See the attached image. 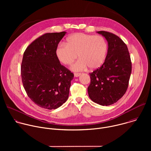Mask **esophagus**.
I'll list each match as a JSON object with an SVG mask.
<instances>
[{"label": "esophagus", "mask_w": 151, "mask_h": 151, "mask_svg": "<svg viewBox=\"0 0 151 151\" xmlns=\"http://www.w3.org/2000/svg\"><path fill=\"white\" fill-rule=\"evenodd\" d=\"M81 75V73H74V76H75V77H78V76H79Z\"/></svg>", "instance_id": "34e87169"}]
</instances>
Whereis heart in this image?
Here are the masks:
<instances>
[{"mask_svg":"<svg viewBox=\"0 0 151 151\" xmlns=\"http://www.w3.org/2000/svg\"><path fill=\"white\" fill-rule=\"evenodd\" d=\"M108 50L106 39L100 35L78 33L69 36L67 43L57 46L55 54L58 60L65 65H71L73 71H81L87 67L91 70L99 68L103 64Z\"/></svg>","mask_w":151,"mask_h":151,"instance_id":"heart-1","label":"heart"}]
</instances>
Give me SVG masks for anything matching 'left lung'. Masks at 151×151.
<instances>
[{
  "label": "left lung",
  "instance_id": "8db88e82",
  "mask_svg": "<svg viewBox=\"0 0 151 151\" xmlns=\"http://www.w3.org/2000/svg\"><path fill=\"white\" fill-rule=\"evenodd\" d=\"M108 42V50L102 66L91 73L88 87L90 98L101 106L111 105L125 93L132 73V61L128 48L116 35L99 31Z\"/></svg>",
  "mask_w": 151,
  "mask_h": 151
}]
</instances>
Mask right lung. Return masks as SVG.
Returning <instances> with one entry per match:
<instances>
[{
	"mask_svg": "<svg viewBox=\"0 0 151 151\" xmlns=\"http://www.w3.org/2000/svg\"><path fill=\"white\" fill-rule=\"evenodd\" d=\"M66 32L47 33L35 39L25 50L21 76L29 97L38 106L55 109L68 99L74 75L61 65L55 50Z\"/></svg>",
	"mask_w": 151,
	"mask_h": 151,
	"instance_id": "obj_1",
	"label": "right lung"
}]
</instances>
